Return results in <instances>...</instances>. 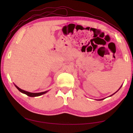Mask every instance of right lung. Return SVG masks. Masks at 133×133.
Listing matches in <instances>:
<instances>
[{"label": "right lung", "mask_w": 133, "mask_h": 133, "mask_svg": "<svg viewBox=\"0 0 133 133\" xmlns=\"http://www.w3.org/2000/svg\"><path fill=\"white\" fill-rule=\"evenodd\" d=\"M15 86H16V88L18 90H19L20 91L22 92V93H24V94H26L27 96H28L29 97H37V96H39L42 95V94H43L44 93H46V92H47V91H44V92H41V93H30V92H28V91H24V90H23L21 89L20 88H19V87H18L17 85H15Z\"/></svg>", "instance_id": "right-lung-1"}]
</instances>
